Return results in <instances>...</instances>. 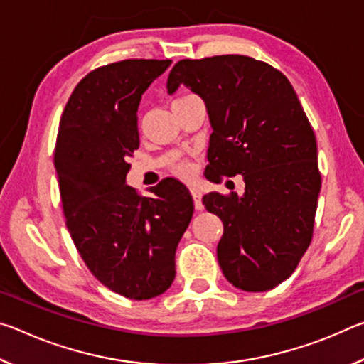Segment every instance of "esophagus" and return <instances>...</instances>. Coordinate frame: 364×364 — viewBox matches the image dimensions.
I'll list each match as a JSON object with an SVG mask.
<instances>
[{"mask_svg": "<svg viewBox=\"0 0 364 364\" xmlns=\"http://www.w3.org/2000/svg\"><path fill=\"white\" fill-rule=\"evenodd\" d=\"M191 196L194 199V207L196 210H202L204 208V204H202V193L199 188H191Z\"/></svg>", "mask_w": 364, "mask_h": 364, "instance_id": "esophagus-1", "label": "esophagus"}]
</instances>
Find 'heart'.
I'll return each mask as SVG.
<instances>
[{
	"mask_svg": "<svg viewBox=\"0 0 364 364\" xmlns=\"http://www.w3.org/2000/svg\"><path fill=\"white\" fill-rule=\"evenodd\" d=\"M184 97H188V96H184ZM176 173L181 175V176H189V175H191V167H189L188 164L178 165V167H176Z\"/></svg>",
	"mask_w": 364,
	"mask_h": 364,
	"instance_id": "1",
	"label": "heart"
}]
</instances>
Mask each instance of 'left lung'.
<instances>
[{"instance_id": "1", "label": "left lung", "mask_w": 364, "mask_h": 364, "mask_svg": "<svg viewBox=\"0 0 364 364\" xmlns=\"http://www.w3.org/2000/svg\"><path fill=\"white\" fill-rule=\"evenodd\" d=\"M188 86L205 102L213 133L207 173L244 178V193L204 196L223 221L217 257L225 278L264 292L297 268L313 236L321 189L313 128L286 75L239 54L183 59L167 90ZM230 183V181H228Z\"/></svg>"}]
</instances>
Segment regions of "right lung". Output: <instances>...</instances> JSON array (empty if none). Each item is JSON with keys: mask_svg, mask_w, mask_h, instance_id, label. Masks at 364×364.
Listing matches in <instances>:
<instances>
[{"mask_svg": "<svg viewBox=\"0 0 364 364\" xmlns=\"http://www.w3.org/2000/svg\"><path fill=\"white\" fill-rule=\"evenodd\" d=\"M170 59H127L80 82L60 117L54 167L65 225L95 278L115 294L149 300L175 279V254L193 218L188 188L162 180L143 197L127 184L139 147L141 96Z\"/></svg>", "mask_w": 364, "mask_h": 364, "instance_id": "right-lung-1", "label": "right lung"}]
</instances>
